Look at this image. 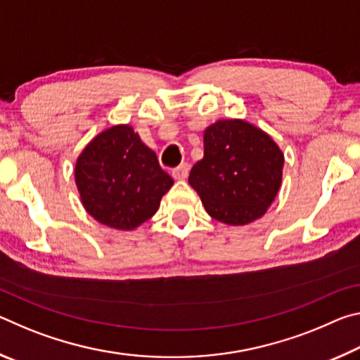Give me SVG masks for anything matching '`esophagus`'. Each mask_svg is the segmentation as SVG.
<instances>
[{"mask_svg":"<svg viewBox=\"0 0 360 360\" xmlns=\"http://www.w3.org/2000/svg\"><path fill=\"white\" fill-rule=\"evenodd\" d=\"M188 169H191V165H188V163H181L179 167H176L173 172H172L173 178L178 179V181L186 179L187 176H188Z\"/></svg>","mask_w":360,"mask_h":360,"instance_id":"obj_1","label":"esophagus"}]
</instances>
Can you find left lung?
Wrapping results in <instances>:
<instances>
[{
    "label": "left lung",
    "mask_w": 360,
    "mask_h": 360,
    "mask_svg": "<svg viewBox=\"0 0 360 360\" xmlns=\"http://www.w3.org/2000/svg\"><path fill=\"white\" fill-rule=\"evenodd\" d=\"M205 155L188 174L205 210L219 222L246 225L273 203L283 179L278 144L249 122L217 120L205 130Z\"/></svg>",
    "instance_id": "1"
}]
</instances>
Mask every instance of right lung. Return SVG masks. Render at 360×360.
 Segmentation results:
<instances>
[{"label": "right lung", "mask_w": 360, "mask_h": 360, "mask_svg": "<svg viewBox=\"0 0 360 360\" xmlns=\"http://www.w3.org/2000/svg\"><path fill=\"white\" fill-rule=\"evenodd\" d=\"M75 176L89 214L119 230H133L154 216L173 186L155 152L130 125L111 127L94 138L79 155Z\"/></svg>", "instance_id": "1"}]
</instances>
